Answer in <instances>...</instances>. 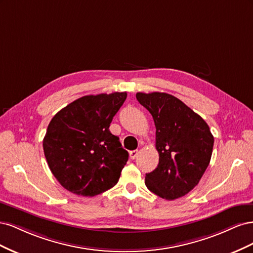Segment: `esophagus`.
<instances>
[{
  "label": "esophagus",
  "mask_w": 253,
  "mask_h": 253,
  "mask_svg": "<svg viewBox=\"0 0 253 253\" xmlns=\"http://www.w3.org/2000/svg\"><path fill=\"white\" fill-rule=\"evenodd\" d=\"M137 155H138V150H133L129 152V157H131V159H135Z\"/></svg>",
  "instance_id": "1"
}]
</instances>
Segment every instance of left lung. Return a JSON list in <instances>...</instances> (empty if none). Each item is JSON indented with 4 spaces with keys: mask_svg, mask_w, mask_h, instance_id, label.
Masks as SVG:
<instances>
[{
    "mask_svg": "<svg viewBox=\"0 0 253 253\" xmlns=\"http://www.w3.org/2000/svg\"><path fill=\"white\" fill-rule=\"evenodd\" d=\"M156 126L159 163L145 174V186L168 201L185 196L209 166L214 138L206 121L178 98L167 93H137Z\"/></svg>",
    "mask_w": 253,
    "mask_h": 253,
    "instance_id": "8db88e82",
    "label": "left lung"
}]
</instances>
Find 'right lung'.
<instances>
[{"label": "right lung", "instance_id": "add662e5", "mask_svg": "<svg viewBox=\"0 0 253 253\" xmlns=\"http://www.w3.org/2000/svg\"><path fill=\"white\" fill-rule=\"evenodd\" d=\"M126 99V91L84 96L50 120L44 155L53 176L70 192L91 197L118 182L128 153L109 127Z\"/></svg>", "mask_w": 253, "mask_h": 253}]
</instances>
